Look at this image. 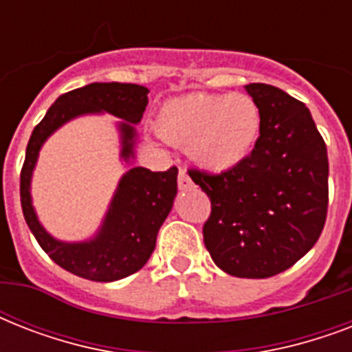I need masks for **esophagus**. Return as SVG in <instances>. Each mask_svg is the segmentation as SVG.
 I'll list each match as a JSON object with an SVG mask.
<instances>
[{"label": "esophagus", "instance_id": "obj_1", "mask_svg": "<svg viewBox=\"0 0 352 352\" xmlns=\"http://www.w3.org/2000/svg\"><path fill=\"white\" fill-rule=\"evenodd\" d=\"M177 184H179V188L181 190H190V188H193V181L188 177L186 170H179V177H177Z\"/></svg>", "mask_w": 352, "mask_h": 352}]
</instances>
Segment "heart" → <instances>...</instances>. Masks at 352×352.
Listing matches in <instances>:
<instances>
[{
    "label": "heart",
    "mask_w": 352,
    "mask_h": 352,
    "mask_svg": "<svg viewBox=\"0 0 352 352\" xmlns=\"http://www.w3.org/2000/svg\"><path fill=\"white\" fill-rule=\"evenodd\" d=\"M157 131L171 144H190V155L204 168L225 171L245 162L256 148L261 109L241 93H190L160 107Z\"/></svg>",
    "instance_id": "b5f03b06"
}]
</instances>
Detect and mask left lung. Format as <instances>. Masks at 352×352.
I'll return each mask as SVG.
<instances>
[{"instance_id": "1", "label": "left lung", "mask_w": 352, "mask_h": 352, "mask_svg": "<svg viewBox=\"0 0 352 352\" xmlns=\"http://www.w3.org/2000/svg\"><path fill=\"white\" fill-rule=\"evenodd\" d=\"M261 109V133L235 168L188 175L212 203L204 246L221 270L263 279L300 261L322 235L329 206V160L305 104L268 84L245 85Z\"/></svg>"}]
</instances>
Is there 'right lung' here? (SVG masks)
<instances>
[{
	"label": "right lung",
	"mask_w": 352,
	"mask_h": 352,
	"mask_svg": "<svg viewBox=\"0 0 352 352\" xmlns=\"http://www.w3.org/2000/svg\"><path fill=\"white\" fill-rule=\"evenodd\" d=\"M149 91L137 84H89L58 96L43 120L34 127L27 144L19 173V197L23 217L36 241L52 261L69 272L91 281H117L146 265L155 250L159 228L168 217L177 193V168L149 171L131 168L120 179L106 221L95 239L62 243L43 230L30 204V175L41 144L54 129L85 113H111L122 118V157H133L135 127L148 106Z\"/></svg>",
	"instance_id": "right-lung-1"
}]
</instances>
